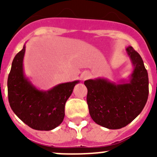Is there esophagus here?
<instances>
[{
	"label": "esophagus",
	"mask_w": 157,
	"mask_h": 157,
	"mask_svg": "<svg viewBox=\"0 0 157 157\" xmlns=\"http://www.w3.org/2000/svg\"><path fill=\"white\" fill-rule=\"evenodd\" d=\"M90 76H91L90 72L87 71H83L81 75V78L82 80L88 79L89 78H90Z\"/></svg>",
	"instance_id": "obj_1"
}]
</instances>
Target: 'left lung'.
Returning <instances> with one entry per match:
<instances>
[{
    "label": "left lung",
    "mask_w": 157,
    "mask_h": 157,
    "mask_svg": "<svg viewBox=\"0 0 157 157\" xmlns=\"http://www.w3.org/2000/svg\"><path fill=\"white\" fill-rule=\"evenodd\" d=\"M126 52L133 67L127 79L115 82L98 78L84 82L92 120L112 130L131 123L143 110L149 96V77L143 60L132 46L127 47Z\"/></svg>",
    "instance_id": "8db88e82"
}]
</instances>
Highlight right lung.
<instances>
[{
  "label": "right lung",
  "mask_w": 157,
  "mask_h": 157,
  "mask_svg": "<svg viewBox=\"0 0 157 157\" xmlns=\"http://www.w3.org/2000/svg\"><path fill=\"white\" fill-rule=\"evenodd\" d=\"M26 45L12 63L8 78V95L11 109L27 126L37 130H51L64 118L66 101L79 80L60 83L48 90L37 89L23 69Z\"/></svg>",
  "instance_id": "1"
}]
</instances>
